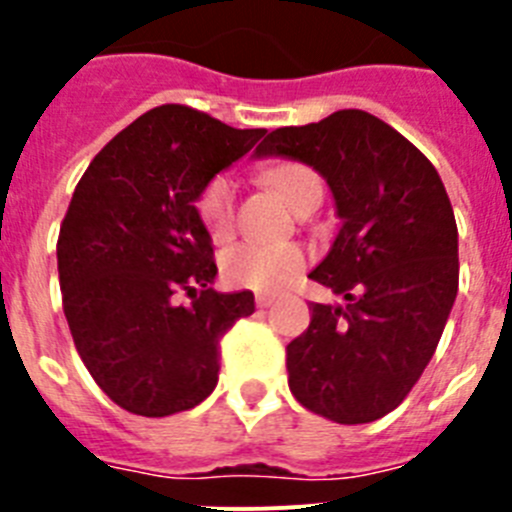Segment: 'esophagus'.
<instances>
[{
  "label": "esophagus",
  "mask_w": 512,
  "mask_h": 512,
  "mask_svg": "<svg viewBox=\"0 0 512 512\" xmlns=\"http://www.w3.org/2000/svg\"><path fill=\"white\" fill-rule=\"evenodd\" d=\"M274 305V295H256V307L266 310V307Z\"/></svg>",
  "instance_id": "34e87169"
}]
</instances>
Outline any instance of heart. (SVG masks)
Returning <instances> with one entry per match:
<instances>
[{"label": "heart", "instance_id": "1", "mask_svg": "<svg viewBox=\"0 0 512 512\" xmlns=\"http://www.w3.org/2000/svg\"><path fill=\"white\" fill-rule=\"evenodd\" d=\"M269 184L292 210L310 194H323L320 176L302 164H282L269 171ZM197 212L207 233L223 241L235 225V182L228 174L212 176L197 197ZM307 251L300 243H235L223 253V277L235 287L279 292L300 277Z\"/></svg>", "mask_w": 512, "mask_h": 512}]
</instances>
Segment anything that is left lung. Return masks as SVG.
I'll return each mask as SVG.
<instances>
[{
  "mask_svg": "<svg viewBox=\"0 0 512 512\" xmlns=\"http://www.w3.org/2000/svg\"><path fill=\"white\" fill-rule=\"evenodd\" d=\"M256 156L312 166L341 230L312 282L346 305L312 302L287 346L289 390L343 425L395 410L431 361L459 289V233L441 176L405 135L364 110L271 130Z\"/></svg>",
  "mask_w": 512,
  "mask_h": 512,
  "instance_id": "1",
  "label": "left lung"
}]
</instances>
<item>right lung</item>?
Wrapping results in <instances>:
<instances>
[{
  "label": "right lung",
  "mask_w": 512,
  "mask_h": 512,
  "mask_svg": "<svg viewBox=\"0 0 512 512\" xmlns=\"http://www.w3.org/2000/svg\"><path fill=\"white\" fill-rule=\"evenodd\" d=\"M264 133L161 104L117 133L76 184L56 246L63 312L94 382L128 413L200 405L217 384L220 338L253 312L248 289H212V241L194 202Z\"/></svg>",
  "instance_id": "add662e5"
}]
</instances>
